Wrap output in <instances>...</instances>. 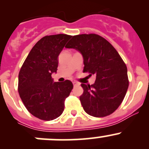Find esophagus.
Instances as JSON below:
<instances>
[{
    "instance_id": "obj_1",
    "label": "esophagus",
    "mask_w": 149,
    "mask_h": 149,
    "mask_svg": "<svg viewBox=\"0 0 149 149\" xmlns=\"http://www.w3.org/2000/svg\"><path fill=\"white\" fill-rule=\"evenodd\" d=\"M73 86H77L80 85V84H79V82H77V81H73Z\"/></svg>"
}]
</instances>
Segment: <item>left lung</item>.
<instances>
[{
    "label": "left lung",
    "instance_id": "1",
    "mask_svg": "<svg viewBox=\"0 0 149 149\" xmlns=\"http://www.w3.org/2000/svg\"><path fill=\"white\" fill-rule=\"evenodd\" d=\"M81 53L84 73L94 75L92 85L82 84L80 101L84 111L96 118L113 113L121 104L129 86L127 66L113 46L96 34L73 36L65 46Z\"/></svg>",
    "mask_w": 149,
    "mask_h": 149
}]
</instances>
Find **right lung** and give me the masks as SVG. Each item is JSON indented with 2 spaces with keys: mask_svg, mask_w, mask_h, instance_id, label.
<instances>
[{
  "mask_svg": "<svg viewBox=\"0 0 149 149\" xmlns=\"http://www.w3.org/2000/svg\"><path fill=\"white\" fill-rule=\"evenodd\" d=\"M70 35L45 36L32 47L19 73L18 91L26 109L42 120H52L61 116L65 100L73 89L70 81L53 82L58 55Z\"/></svg>",
  "mask_w": 149,
  "mask_h": 149,
  "instance_id": "add662e5",
  "label": "right lung"
}]
</instances>
